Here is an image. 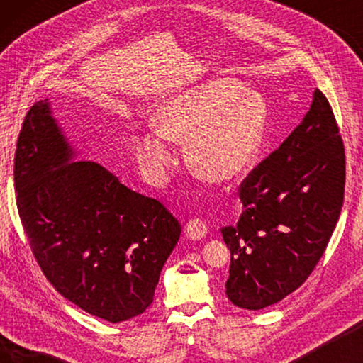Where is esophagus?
<instances>
[{
  "mask_svg": "<svg viewBox=\"0 0 363 363\" xmlns=\"http://www.w3.org/2000/svg\"><path fill=\"white\" fill-rule=\"evenodd\" d=\"M185 235L190 240H201V238L206 236V225L201 220H198V218H193V220L186 223Z\"/></svg>",
  "mask_w": 363,
  "mask_h": 363,
  "instance_id": "34e87169",
  "label": "esophagus"
}]
</instances>
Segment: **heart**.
<instances>
[{
  "label": "heart",
  "mask_w": 363,
  "mask_h": 363,
  "mask_svg": "<svg viewBox=\"0 0 363 363\" xmlns=\"http://www.w3.org/2000/svg\"><path fill=\"white\" fill-rule=\"evenodd\" d=\"M267 108L259 94L236 79L201 82L173 96L153 116V132L133 137L143 173L155 185L167 180L173 143L186 144V162L203 180L225 183L251 167L261 150Z\"/></svg>",
  "instance_id": "1"
}]
</instances>
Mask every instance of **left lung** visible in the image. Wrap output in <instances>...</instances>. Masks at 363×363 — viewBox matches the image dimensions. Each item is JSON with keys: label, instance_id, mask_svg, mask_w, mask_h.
Wrapping results in <instances>:
<instances>
[{"label": "left lung", "instance_id": "8db88e82", "mask_svg": "<svg viewBox=\"0 0 363 363\" xmlns=\"http://www.w3.org/2000/svg\"><path fill=\"white\" fill-rule=\"evenodd\" d=\"M344 191V142L315 89L301 125L242 180L240 220L221 228L231 251L228 299L259 311L304 284L329 245Z\"/></svg>", "mask_w": 363, "mask_h": 363}]
</instances>
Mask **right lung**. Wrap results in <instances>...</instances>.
Listing matches in <instances>:
<instances>
[{
    "label": "right lung",
    "instance_id": "add662e5",
    "mask_svg": "<svg viewBox=\"0 0 363 363\" xmlns=\"http://www.w3.org/2000/svg\"><path fill=\"white\" fill-rule=\"evenodd\" d=\"M74 152L48 99L29 108L14 153L16 205L39 267L59 294L112 324L140 315L182 228L155 198Z\"/></svg>",
    "mask_w": 363,
    "mask_h": 363
}]
</instances>
